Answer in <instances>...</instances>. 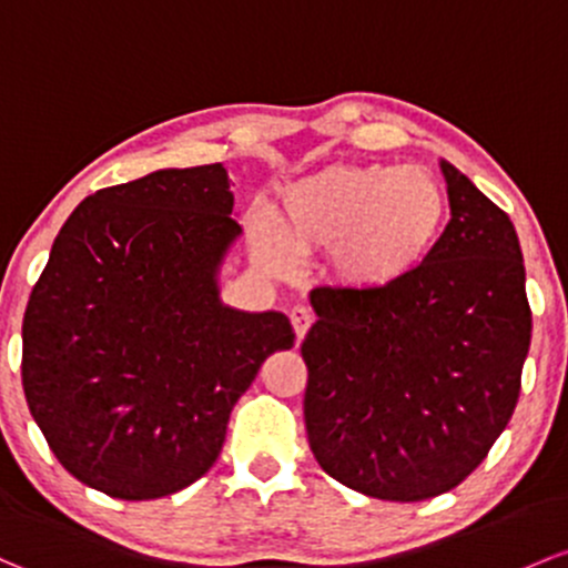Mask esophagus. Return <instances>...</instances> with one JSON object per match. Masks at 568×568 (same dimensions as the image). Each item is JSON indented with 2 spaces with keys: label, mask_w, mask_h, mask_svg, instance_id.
<instances>
[{
  "label": "esophagus",
  "mask_w": 568,
  "mask_h": 568,
  "mask_svg": "<svg viewBox=\"0 0 568 568\" xmlns=\"http://www.w3.org/2000/svg\"><path fill=\"white\" fill-rule=\"evenodd\" d=\"M291 324H294L296 339H304V334L313 326V313H310L307 307H302V304H296V307L291 310Z\"/></svg>",
  "instance_id": "34e87169"
}]
</instances>
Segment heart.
<instances>
[{
	"instance_id": "heart-1",
	"label": "heart",
	"mask_w": 568,
	"mask_h": 568,
	"mask_svg": "<svg viewBox=\"0 0 568 568\" xmlns=\"http://www.w3.org/2000/svg\"><path fill=\"white\" fill-rule=\"evenodd\" d=\"M446 217V193L422 165L337 163L288 184L274 223L253 225V247L272 272L332 250L343 283L378 291L414 272Z\"/></svg>"
}]
</instances>
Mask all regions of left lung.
I'll use <instances>...</instances> for the list:
<instances>
[{
  "instance_id": "8db88e82",
  "label": "left lung",
  "mask_w": 568,
  "mask_h": 568,
  "mask_svg": "<svg viewBox=\"0 0 568 568\" xmlns=\"http://www.w3.org/2000/svg\"><path fill=\"white\" fill-rule=\"evenodd\" d=\"M440 171L452 220L414 272L378 291H310V449L381 500L435 498L479 468L515 414L530 345L509 214L452 163Z\"/></svg>"
}]
</instances>
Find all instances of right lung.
<instances>
[{
  "label": "right lung",
  "instance_id": "obj_1",
  "mask_svg": "<svg viewBox=\"0 0 568 568\" xmlns=\"http://www.w3.org/2000/svg\"><path fill=\"white\" fill-rule=\"evenodd\" d=\"M223 163L165 169L83 199L23 313L27 405L68 474L152 500L217 459L236 399L274 351L283 313L220 304L242 225Z\"/></svg>",
  "mask_w": 568,
  "mask_h": 568
}]
</instances>
